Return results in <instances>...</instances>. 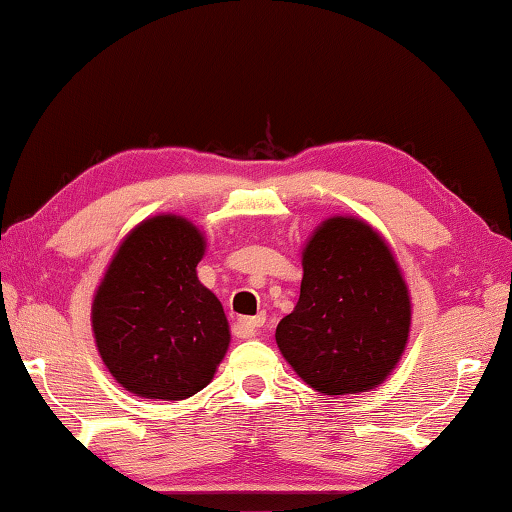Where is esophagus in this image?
<instances>
[{
    "mask_svg": "<svg viewBox=\"0 0 512 512\" xmlns=\"http://www.w3.org/2000/svg\"><path fill=\"white\" fill-rule=\"evenodd\" d=\"M263 324H265V315L247 317V319H242V321H240V326L245 328V333H247V335H258V330L263 328Z\"/></svg>",
    "mask_w": 512,
    "mask_h": 512,
    "instance_id": "1",
    "label": "esophagus"
}]
</instances>
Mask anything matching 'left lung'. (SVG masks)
Here are the masks:
<instances>
[{
	"mask_svg": "<svg viewBox=\"0 0 512 512\" xmlns=\"http://www.w3.org/2000/svg\"><path fill=\"white\" fill-rule=\"evenodd\" d=\"M409 326L407 283L380 233L351 215L317 227L297 306L276 326L299 378L324 396L371 391L396 369Z\"/></svg>",
	"mask_w": 512,
	"mask_h": 512,
	"instance_id": "left-lung-1",
	"label": "left lung"
}]
</instances>
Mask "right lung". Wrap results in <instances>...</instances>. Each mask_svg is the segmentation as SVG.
Returning <instances> with one entry per match:
<instances>
[{"label":"right lung","mask_w":512,"mask_h":512,"mask_svg":"<svg viewBox=\"0 0 512 512\" xmlns=\"http://www.w3.org/2000/svg\"><path fill=\"white\" fill-rule=\"evenodd\" d=\"M204 249L200 229L170 213L143 220L116 249L92 303V328L125 391L184 400L213 380L231 333L222 303L197 281Z\"/></svg>","instance_id":"add662e5"}]
</instances>
